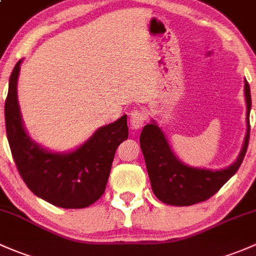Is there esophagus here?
<instances>
[{
    "label": "esophagus",
    "mask_w": 256,
    "mask_h": 256,
    "mask_svg": "<svg viewBox=\"0 0 256 256\" xmlns=\"http://www.w3.org/2000/svg\"><path fill=\"white\" fill-rule=\"evenodd\" d=\"M129 117H130L129 124H130V128L133 129V130H138V129H140L146 122V112L142 108H136L132 110Z\"/></svg>",
    "instance_id": "esophagus-1"
}]
</instances>
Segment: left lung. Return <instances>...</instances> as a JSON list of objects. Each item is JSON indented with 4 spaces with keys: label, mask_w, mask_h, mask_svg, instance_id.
<instances>
[{
    "label": "left lung",
    "mask_w": 256,
    "mask_h": 256,
    "mask_svg": "<svg viewBox=\"0 0 256 256\" xmlns=\"http://www.w3.org/2000/svg\"><path fill=\"white\" fill-rule=\"evenodd\" d=\"M244 96L246 104V133L238 158L228 168L212 170L190 166L174 154L166 136L154 120H152L150 124L144 126L139 143L146 159L152 190L160 201L180 207L206 201L238 171L246 156L250 134L252 97L246 80H244Z\"/></svg>",
    "instance_id": "obj_1"
}]
</instances>
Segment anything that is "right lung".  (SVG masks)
<instances>
[{"mask_svg": "<svg viewBox=\"0 0 256 256\" xmlns=\"http://www.w3.org/2000/svg\"><path fill=\"white\" fill-rule=\"evenodd\" d=\"M10 78L4 104L7 139L18 171L28 188L62 208H85L104 194L116 150L128 138L127 114L100 127L84 144L70 152H52L30 138L18 104L20 64Z\"/></svg>", "mask_w": 256, "mask_h": 256, "instance_id": "obj_1", "label": "right lung"}]
</instances>
